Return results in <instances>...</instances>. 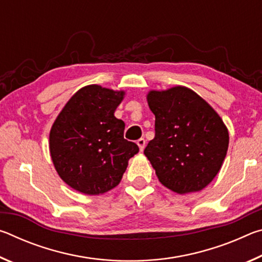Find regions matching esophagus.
<instances>
[{
  "label": "esophagus",
  "instance_id": "34e87169",
  "mask_svg": "<svg viewBox=\"0 0 262 262\" xmlns=\"http://www.w3.org/2000/svg\"><path fill=\"white\" fill-rule=\"evenodd\" d=\"M137 145H139L140 151H143L144 148H145V140L144 139H140L139 141H137Z\"/></svg>",
  "mask_w": 262,
  "mask_h": 262
}]
</instances>
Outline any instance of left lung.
Listing matches in <instances>:
<instances>
[{
	"label": "left lung",
	"mask_w": 262,
	"mask_h": 262,
	"mask_svg": "<svg viewBox=\"0 0 262 262\" xmlns=\"http://www.w3.org/2000/svg\"><path fill=\"white\" fill-rule=\"evenodd\" d=\"M147 99L155 114V139L144 155L159 181L178 194L203 189L219 173L229 147L220 115L185 86L150 91Z\"/></svg>",
	"instance_id": "1"
}]
</instances>
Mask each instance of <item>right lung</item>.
<instances>
[{"instance_id": "obj_1", "label": "right lung", "mask_w": 262, "mask_h": 262, "mask_svg": "<svg viewBox=\"0 0 262 262\" xmlns=\"http://www.w3.org/2000/svg\"><path fill=\"white\" fill-rule=\"evenodd\" d=\"M123 91L100 85L78 90L57 115L50 133L51 156L70 187L98 195L119 185L128 161L139 152L123 137L125 122L114 117Z\"/></svg>"}]
</instances>
